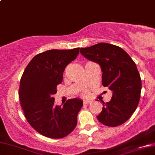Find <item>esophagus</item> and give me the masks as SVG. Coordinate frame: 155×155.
I'll use <instances>...</instances> for the list:
<instances>
[{
  "instance_id": "obj_1",
  "label": "esophagus",
  "mask_w": 155,
  "mask_h": 155,
  "mask_svg": "<svg viewBox=\"0 0 155 155\" xmlns=\"http://www.w3.org/2000/svg\"><path fill=\"white\" fill-rule=\"evenodd\" d=\"M91 102V101H90V100H84L83 104L85 105H87V104H89Z\"/></svg>"
}]
</instances>
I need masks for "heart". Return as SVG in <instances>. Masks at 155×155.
Instances as JSON below:
<instances>
[{
	"label": "heart",
	"instance_id": "obj_1",
	"mask_svg": "<svg viewBox=\"0 0 155 155\" xmlns=\"http://www.w3.org/2000/svg\"><path fill=\"white\" fill-rule=\"evenodd\" d=\"M81 95L83 97H87L89 95V90L87 88H83L81 91Z\"/></svg>",
	"mask_w": 155,
	"mask_h": 155
}]
</instances>
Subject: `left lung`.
Wrapping results in <instances>:
<instances>
[{
    "mask_svg": "<svg viewBox=\"0 0 155 155\" xmlns=\"http://www.w3.org/2000/svg\"><path fill=\"white\" fill-rule=\"evenodd\" d=\"M81 53L99 64L103 85L113 91L109 102L103 101L98 120L111 127L125 123L137 109L141 96L142 81L135 62L121 47L108 43L81 48Z\"/></svg>",
    "mask_w": 155,
    "mask_h": 155,
    "instance_id": "left-lung-1",
    "label": "left lung"
}]
</instances>
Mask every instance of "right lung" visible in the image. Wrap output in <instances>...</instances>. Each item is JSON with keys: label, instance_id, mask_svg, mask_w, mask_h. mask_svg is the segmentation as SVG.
I'll list each match as a JSON object with an SVG mask.
<instances>
[{"label": "right lung", "instance_id": "obj_1", "mask_svg": "<svg viewBox=\"0 0 155 155\" xmlns=\"http://www.w3.org/2000/svg\"><path fill=\"white\" fill-rule=\"evenodd\" d=\"M80 48L51 49L36 55L25 69L18 95L28 123L37 132L51 139L70 134L78 122L83 101L69 99L63 106H55L53 95L62 81L66 66L79 54Z\"/></svg>", "mask_w": 155, "mask_h": 155}]
</instances>
